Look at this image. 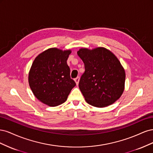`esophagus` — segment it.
Returning <instances> with one entry per match:
<instances>
[{
    "instance_id": "34e87169",
    "label": "esophagus",
    "mask_w": 153,
    "mask_h": 153,
    "mask_svg": "<svg viewBox=\"0 0 153 153\" xmlns=\"http://www.w3.org/2000/svg\"><path fill=\"white\" fill-rule=\"evenodd\" d=\"M79 80H80V77L79 76H77L76 78H75V81L76 82V85L78 84V83H79Z\"/></svg>"
}]
</instances>
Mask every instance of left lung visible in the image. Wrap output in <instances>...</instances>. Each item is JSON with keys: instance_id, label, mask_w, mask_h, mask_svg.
I'll return each instance as SVG.
<instances>
[{"instance_id": "obj_1", "label": "left lung", "mask_w": 153, "mask_h": 153, "mask_svg": "<svg viewBox=\"0 0 153 153\" xmlns=\"http://www.w3.org/2000/svg\"><path fill=\"white\" fill-rule=\"evenodd\" d=\"M77 54L84 63L78 86L87 103L105 107L116 101L124 91L126 75L115 55L103 47L81 48Z\"/></svg>"}]
</instances>
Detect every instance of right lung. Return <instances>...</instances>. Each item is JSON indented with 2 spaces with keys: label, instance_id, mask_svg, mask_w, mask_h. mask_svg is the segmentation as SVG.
<instances>
[{
  "label": "right lung",
  "instance_id": "obj_1",
  "mask_svg": "<svg viewBox=\"0 0 153 153\" xmlns=\"http://www.w3.org/2000/svg\"><path fill=\"white\" fill-rule=\"evenodd\" d=\"M71 52L49 48L40 53L32 64L29 75L30 89L37 98L50 106L65 102L76 85L67 64Z\"/></svg>",
  "mask_w": 153,
  "mask_h": 153
}]
</instances>
